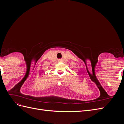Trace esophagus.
Instances as JSON below:
<instances>
[{"mask_svg":"<svg viewBox=\"0 0 124 124\" xmlns=\"http://www.w3.org/2000/svg\"><path fill=\"white\" fill-rule=\"evenodd\" d=\"M62 61V59H59V62H61Z\"/></svg>","mask_w":124,"mask_h":124,"instance_id":"34e87169","label":"esophagus"}]
</instances>
